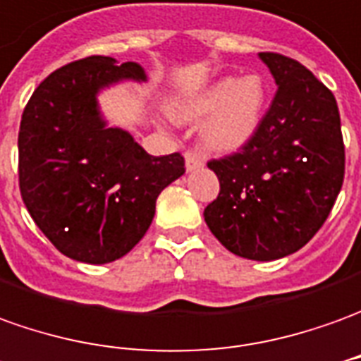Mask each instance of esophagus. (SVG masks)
Wrapping results in <instances>:
<instances>
[{
    "instance_id": "34e87169",
    "label": "esophagus",
    "mask_w": 361,
    "mask_h": 361,
    "mask_svg": "<svg viewBox=\"0 0 361 361\" xmlns=\"http://www.w3.org/2000/svg\"><path fill=\"white\" fill-rule=\"evenodd\" d=\"M185 159H186V171H196V169H200L202 166V157H200V153L198 151H195V149H188L185 153Z\"/></svg>"
}]
</instances>
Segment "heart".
Masks as SVG:
<instances>
[{
  "mask_svg": "<svg viewBox=\"0 0 361 361\" xmlns=\"http://www.w3.org/2000/svg\"><path fill=\"white\" fill-rule=\"evenodd\" d=\"M267 88L259 76L250 74L240 80L222 78L185 104V119L204 118L202 141L212 151H233L245 145L257 131L265 111Z\"/></svg>",
  "mask_w": 361,
  "mask_h": 361,
  "instance_id": "heart-1",
  "label": "heart"
}]
</instances>
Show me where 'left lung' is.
Instances as JSON below:
<instances>
[{
  "label": "left lung",
  "instance_id": "obj_1",
  "mask_svg": "<svg viewBox=\"0 0 361 361\" xmlns=\"http://www.w3.org/2000/svg\"><path fill=\"white\" fill-rule=\"evenodd\" d=\"M259 56L277 92L253 137L208 161L220 192L204 220L226 250L271 261L300 250L326 222L346 153L334 94L299 61L279 52Z\"/></svg>",
  "mask_w": 361,
  "mask_h": 361
}]
</instances>
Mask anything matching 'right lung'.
Instances as JSON below:
<instances>
[{
	"label": "right lung",
	"instance_id": "right-lung-1",
	"mask_svg": "<svg viewBox=\"0 0 361 361\" xmlns=\"http://www.w3.org/2000/svg\"><path fill=\"white\" fill-rule=\"evenodd\" d=\"M121 78L143 80L135 62L86 56L49 74L23 109L19 190L39 230L66 257L109 263L145 235L157 196L185 173L180 153L153 157L106 128L96 92Z\"/></svg>",
	"mask_w": 361,
	"mask_h": 361
}]
</instances>
